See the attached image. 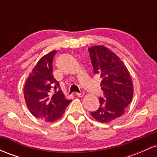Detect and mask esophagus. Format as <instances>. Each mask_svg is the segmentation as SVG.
I'll use <instances>...</instances> for the list:
<instances>
[{
    "instance_id": "1",
    "label": "esophagus",
    "mask_w": 157,
    "mask_h": 157,
    "mask_svg": "<svg viewBox=\"0 0 157 157\" xmlns=\"http://www.w3.org/2000/svg\"><path fill=\"white\" fill-rule=\"evenodd\" d=\"M76 95H77V97H83V95H84V93L83 92L76 93Z\"/></svg>"
}]
</instances>
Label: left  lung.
I'll return each instance as SVG.
<instances>
[{
    "label": "left lung",
    "mask_w": 157,
    "mask_h": 157,
    "mask_svg": "<svg viewBox=\"0 0 157 157\" xmlns=\"http://www.w3.org/2000/svg\"><path fill=\"white\" fill-rule=\"evenodd\" d=\"M94 74L102 79L101 89L104 97H100V107L91 112L95 120L109 122L121 117L131 103L134 87L130 73L120 57L104 46L89 48Z\"/></svg>",
    "instance_id": "1"
}]
</instances>
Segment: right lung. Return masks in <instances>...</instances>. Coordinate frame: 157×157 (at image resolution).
I'll return each mask as SVG.
<instances>
[{
  "label": "right lung",
  "mask_w": 157,
  "mask_h": 157,
  "mask_svg": "<svg viewBox=\"0 0 157 157\" xmlns=\"http://www.w3.org/2000/svg\"><path fill=\"white\" fill-rule=\"evenodd\" d=\"M54 50L40 59L26 81L23 94L26 105L36 118L53 122L61 117L71 100H66L52 74Z\"/></svg>",
  "instance_id": "right-lung-1"
}]
</instances>
